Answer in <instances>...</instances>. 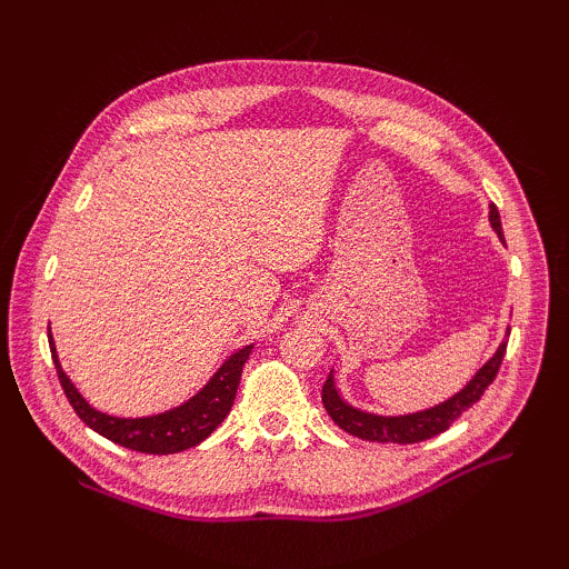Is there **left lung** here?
Returning a JSON list of instances; mask_svg holds the SVG:
<instances>
[{
	"mask_svg": "<svg viewBox=\"0 0 569 569\" xmlns=\"http://www.w3.org/2000/svg\"><path fill=\"white\" fill-rule=\"evenodd\" d=\"M489 222L493 227V232H497L499 239L503 241L501 217H499L497 204H489ZM506 335H509V330H506ZM506 345H509V340H503L499 345L497 355H493L487 365L471 377V381H467L462 391H457L452 398H447V401L432 406L428 410H418V413H408V416L367 413V410H359L345 401L340 391H337L332 371L322 386V406L337 426H340L345 432L355 435V438L369 440V442H398V445L422 442L445 432L459 416L465 413L467 408L475 406L479 398L485 396L489 383L497 379L499 367L506 355Z\"/></svg>",
	"mask_w": 569,
	"mask_h": 569,
	"instance_id": "obj_1",
	"label": "left lung"
}]
</instances>
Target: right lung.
I'll list each match as a JSON object with an SVG mask.
<instances>
[{"mask_svg": "<svg viewBox=\"0 0 569 569\" xmlns=\"http://www.w3.org/2000/svg\"><path fill=\"white\" fill-rule=\"evenodd\" d=\"M48 345H51V355H53V365L58 371L60 386H63L72 410H76L84 426L92 428L94 432H100L102 438L127 447V450L147 452V455L183 452L188 447H196L208 438V435L227 418L229 410H232L237 386L241 379V369H244V361L249 359L253 349V345L241 347L239 352H234L220 369L214 371V377L204 383L196 396L188 398V401L180 403L178 408L166 410V413H159V416H147V418H117V416L102 413L98 408H92L80 396L76 383L68 379V373L63 371V367H60L51 330H48Z\"/></svg>", "mask_w": 569, "mask_h": 569, "instance_id": "right-lung-1", "label": "right lung"}]
</instances>
